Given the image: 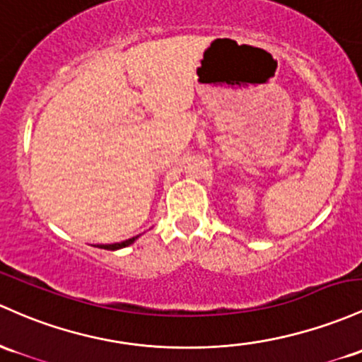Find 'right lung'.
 <instances>
[{"mask_svg": "<svg viewBox=\"0 0 362 362\" xmlns=\"http://www.w3.org/2000/svg\"><path fill=\"white\" fill-rule=\"evenodd\" d=\"M137 239H139V235L137 237H132V239L123 240V242H117V244H98L96 247L106 249V251H118V249H123V247H127V245L134 244V242H136Z\"/></svg>", "mask_w": 362, "mask_h": 362, "instance_id": "1", "label": "right lung"}]
</instances>
